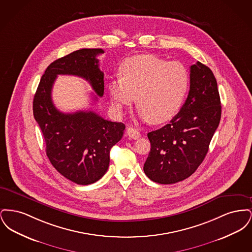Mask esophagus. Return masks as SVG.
<instances>
[{
    "label": "esophagus",
    "instance_id": "obj_1",
    "mask_svg": "<svg viewBox=\"0 0 252 252\" xmlns=\"http://www.w3.org/2000/svg\"><path fill=\"white\" fill-rule=\"evenodd\" d=\"M127 135L133 139V140H137V139H139L140 137H141V133L138 131L137 129H135V128H133V127H128L127 128Z\"/></svg>",
    "mask_w": 252,
    "mask_h": 252
}]
</instances>
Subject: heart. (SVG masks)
Returning a JSON list of instances; mask_svg holds the SVG:
<instances>
[{"instance_id":"1","label":"heart","mask_w":252,"mask_h":252,"mask_svg":"<svg viewBox=\"0 0 252 252\" xmlns=\"http://www.w3.org/2000/svg\"><path fill=\"white\" fill-rule=\"evenodd\" d=\"M120 75L108 83L114 108L123 113L136 99L139 117L154 124L166 123L179 113L190 87V74L182 63L154 55L126 59L121 65Z\"/></svg>"}]
</instances>
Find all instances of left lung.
Masks as SVG:
<instances>
[{
  "label": "left lung",
  "mask_w": 252,
  "mask_h": 252,
  "mask_svg": "<svg viewBox=\"0 0 252 252\" xmlns=\"http://www.w3.org/2000/svg\"><path fill=\"white\" fill-rule=\"evenodd\" d=\"M221 118V102L212 70L197 61L190 67V91L180 112L149 132L145 175L160 184L189 178L202 163Z\"/></svg>",
  "instance_id": "obj_1"
}]
</instances>
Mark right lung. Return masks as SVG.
<instances>
[{
    "label": "right lung",
    "instance_id": "right-lung-1",
    "mask_svg": "<svg viewBox=\"0 0 252 252\" xmlns=\"http://www.w3.org/2000/svg\"><path fill=\"white\" fill-rule=\"evenodd\" d=\"M102 49H80L52 62L36 89L33 113L43 134L49 160L66 179L79 185L100 180L109 165V151L124 134L123 123L105 120L92 110L63 113L55 107L52 88L59 74L82 77L96 94H104V72L96 57ZM97 101V96H94Z\"/></svg>",
    "mask_w": 252,
    "mask_h": 252
}]
</instances>
